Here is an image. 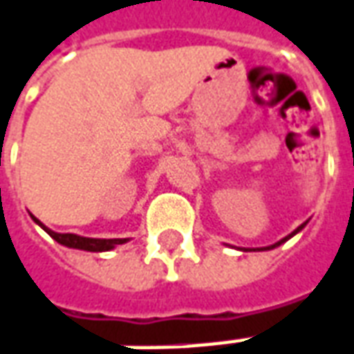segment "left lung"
<instances>
[{
	"label": "left lung",
	"instance_id": "left-lung-1",
	"mask_svg": "<svg viewBox=\"0 0 354 354\" xmlns=\"http://www.w3.org/2000/svg\"><path fill=\"white\" fill-rule=\"evenodd\" d=\"M305 226H306V222H303V224H301V226H299L297 230H293V232H291L289 236L281 237L280 241H276V243H272V245H268V247H257V249H251V251H270V249H276V247H280L281 243H286L288 239H291V237L295 236V234H299V232H301V230L305 228ZM243 251H247V249H243Z\"/></svg>",
	"mask_w": 354,
	"mask_h": 354
}]
</instances>
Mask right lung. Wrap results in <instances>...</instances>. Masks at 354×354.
Masks as SVG:
<instances>
[{"label":"right lung","mask_w":354,"mask_h":354,"mask_svg":"<svg viewBox=\"0 0 354 354\" xmlns=\"http://www.w3.org/2000/svg\"><path fill=\"white\" fill-rule=\"evenodd\" d=\"M32 220L38 224L39 228H44L48 232L49 236L55 239L57 243L61 245L71 247V249H80V251H90V253H103V251H111L115 249L117 245H122L126 241H130L128 237H122V239H100V237H84V236H76V234H59V232H53L49 230L44 222H39L34 214H30Z\"/></svg>","instance_id":"obj_1"}]
</instances>
